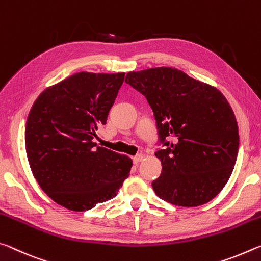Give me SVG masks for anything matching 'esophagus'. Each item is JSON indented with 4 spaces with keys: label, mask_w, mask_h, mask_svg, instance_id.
Wrapping results in <instances>:
<instances>
[{
    "label": "esophagus",
    "mask_w": 261,
    "mask_h": 261,
    "mask_svg": "<svg viewBox=\"0 0 261 261\" xmlns=\"http://www.w3.org/2000/svg\"><path fill=\"white\" fill-rule=\"evenodd\" d=\"M144 159V155H142V153H139V155H136L133 157V162L135 164H139L140 162H142V160Z\"/></svg>",
    "instance_id": "1"
}]
</instances>
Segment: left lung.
<instances>
[{"mask_svg": "<svg viewBox=\"0 0 261 261\" xmlns=\"http://www.w3.org/2000/svg\"><path fill=\"white\" fill-rule=\"evenodd\" d=\"M126 83L147 98L165 147L155 152L162 163L151 182L157 196L181 207L214 199L238 155V126L227 98L176 68L130 71Z\"/></svg>", "mask_w": 261, "mask_h": 261, "instance_id": "1", "label": "left lung"}]
</instances>
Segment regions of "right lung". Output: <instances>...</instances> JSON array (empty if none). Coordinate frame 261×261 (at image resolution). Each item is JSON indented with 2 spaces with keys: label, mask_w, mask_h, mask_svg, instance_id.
I'll return each instance as SVG.
<instances>
[{
  "label": "right lung",
  "mask_w": 261,
  "mask_h": 261,
  "mask_svg": "<svg viewBox=\"0 0 261 261\" xmlns=\"http://www.w3.org/2000/svg\"><path fill=\"white\" fill-rule=\"evenodd\" d=\"M125 72H76L42 91L30 111L25 147L41 190L60 206L89 211L117 195L133 162L93 142Z\"/></svg>",
  "instance_id": "obj_1"
}]
</instances>
